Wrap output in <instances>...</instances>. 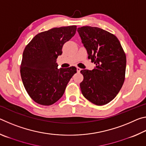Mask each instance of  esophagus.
Instances as JSON below:
<instances>
[{"mask_svg": "<svg viewBox=\"0 0 146 146\" xmlns=\"http://www.w3.org/2000/svg\"><path fill=\"white\" fill-rule=\"evenodd\" d=\"M81 70H82V69H80V68H78V67H76V71H77V72H80Z\"/></svg>", "mask_w": 146, "mask_h": 146, "instance_id": "1", "label": "esophagus"}]
</instances>
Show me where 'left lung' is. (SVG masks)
<instances>
[{
    "label": "left lung",
    "mask_w": 146,
    "mask_h": 146,
    "mask_svg": "<svg viewBox=\"0 0 146 146\" xmlns=\"http://www.w3.org/2000/svg\"><path fill=\"white\" fill-rule=\"evenodd\" d=\"M77 31L88 54L95 64L92 71L82 70L80 84L84 97L97 106L114 99L125 80L126 56L117 36L97 27L83 26Z\"/></svg>",
    "instance_id": "8db88e82"
}]
</instances>
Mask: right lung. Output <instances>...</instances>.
I'll return each instance as SVG.
<instances>
[{
	"label": "right lung",
	"instance_id": "obj_1",
	"mask_svg": "<svg viewBox=\"0 0 146 146\" xmlns=\"http://www.w3.org/2000/svg\"><path fill=\"white\" fill-rule=\"evenodd\" d=\"M76 26L54 28L34 36L24 49L21 75L26 90L38 104L50 106L62 97L75 66L58 69L63 45L75 35Z\"/></svg>",
	"mask_w": 146,
	"mask_h": 146
}]
</instances>
